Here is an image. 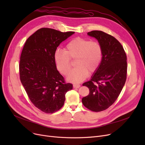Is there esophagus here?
I'll return each mask as SVG.
<instances>
[{"mask_svg":"<svg viewBox=\"0 0 145 145\" xmlns=\"http://www.w3.org/2000/svg\"><path fill=\"white\" fill-rule=\"evenodd\" d=\"M80 87V85L79 84H74L73 85V88H79Z\"/></svg>","mask_w":145,"mask_h":145,"instance_id":"esophagus-1","label":"esophagus"}]
</instances>
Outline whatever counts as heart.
Returning a JSON list of instances; mask_svg holds the SVG:
<instances>
[{
	"label": "heart",
	"instance_id": "heart-1",
	"mask_svg": "<svg viewBox=\"0 0 145 145\" xmlns=\"http://www.w3.org/2000/svg\"><path fill=\"white\" fill-rule=\"evenodd\" d=\"M103 55V49L99 42L78 37L69 42L64 50H56L54 59L57 70L64 75L71 69L72 60L76 59V67L69 73L67 79L73 83H79L86 79L89 73L97 71L102 63Z\"/></svg>",
	"mask_w": 145,
	"mask_h": 145
}]
</instances>
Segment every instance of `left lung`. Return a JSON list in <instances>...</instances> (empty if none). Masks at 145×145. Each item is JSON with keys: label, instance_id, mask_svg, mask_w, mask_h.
<instances>
[{"label": "left lung", "instance_id": "8db88e82", "mask_svg": "<svg viewBox=\"0 0 145 145\" xmlns=\"http://www.w3.org/2000/svg\"><path fill=\"white\" fill-rule=\"evenodd\" d=\"M95 37L103 49L102 63L89 81L83 84L89 94L82 98V103L93 112L109 108L119 96L127 78V56L121 43L113 36L101 30L88 33Z\"/></svg>", "mask_w": 145, "mask_h": 145}]
</instances>
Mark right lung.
<instances>
[{
    "label": "right lung",
    "mask_w": 145,
    "mask_h": 145,
    "mask_svg": "<svg viewBox=\"0 0 145 145\" xmlns=\"http://www.w3.org/2000/svg\"><path fill=\"white\" fill-rule=\"evenodd\" d=\"M74 33L41 28L29 37L23 48L19 62L21 83L31 102L46 113L62 108L66 92L73 88L57 70L54 53L60 43Z\"/></svg>",
    "instance_id": "obj_1"
}]
</instances>
